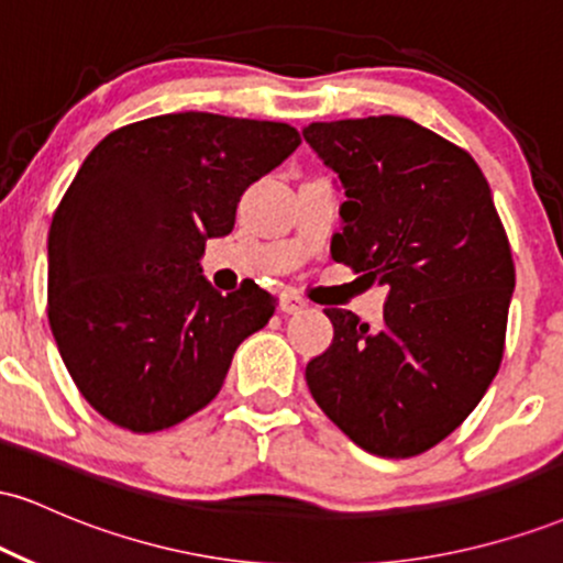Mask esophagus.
Returning <instances> with one entry per match:
<instances>
[{
    "label": "esophagus",
    "mask_w": 563,
    "mask_h": 563,
    "mask_svg": "<svg viewBox=\"0 0 563 563\" xmlns=\"http://www.w3.org/2000/svg\"><path fill=\"white\" fill-rule=\"evenodd\" d=\"M280 312H286V314H296V312H301V309H307V301L301 299L299 294H294V290H283L280 294Z\"/></svg>",
    "instance_id": "obj_1"
}]
</instances>
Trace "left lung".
I'll list each match as a JSON object with an SVG mask.
<instances>
[{"mask_svg":"<svg viewBox=\"0 0 563 563\" xmlns=\"http://www.w3.org/2000/svg\"><path fill=\"white\" fill-rule=\"evenodd\" d=\"M303 140L344 185L331 256L389 288L384 320L325 309L314 402L354 444L412 457L479 405L506 349L510 243L476 161L402 115L314 121Z\"/></svg>","mask_w":563,"mask_h":563,"instance_id":"8db88e82","label":"left lung"}]
</instances>
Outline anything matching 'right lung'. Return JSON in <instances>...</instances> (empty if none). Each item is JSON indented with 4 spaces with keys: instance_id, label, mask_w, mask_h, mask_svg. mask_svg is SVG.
Here are the masks:
<instances>
[{
    "instance_id": "obj_1",
    "label": "right lung",
    "mask_w": 563,
    "mask_h": 563,
    "mask_svg": "<svg viewBox=\"0 0 563 563\" xmlns=\"http://www.w3.org/2000/svg\"><path fill=\"white\" fill-rule=\"evenodd\" d=\"M280 121L169 113L95 145L49 224L47 318L81 397L134 431L172 429L222 389L232 354L275 312L251 283L200 275L243 190L299 147Z\"/></svg>"
}]
</instances>
